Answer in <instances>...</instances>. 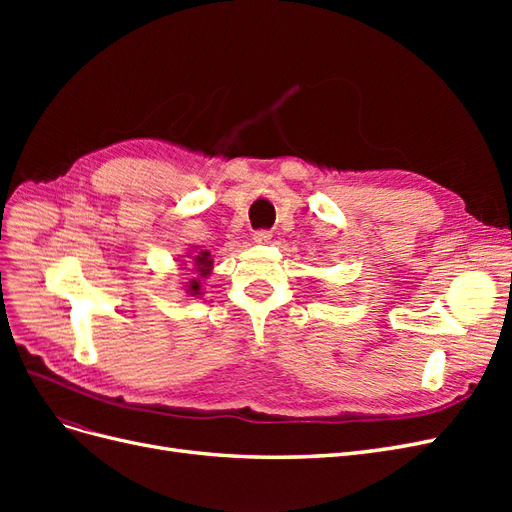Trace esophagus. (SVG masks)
Masks as SVG:
<instances>
[{"instance_id":"esophagus-1","label":"esophagus","mask_w":512,"mask_h":512,"mask_svg":"<svg viewBox=\"0 0 512 512\" xmlns=\"http://www.w3.org/2000/svg\"><path fill=\"white\" fill-rule=\"evenodd\" d=\"M271 230H256L254 232V241L258 243V245H267L269 241H271Z\"/></svg>"}]
</instances>
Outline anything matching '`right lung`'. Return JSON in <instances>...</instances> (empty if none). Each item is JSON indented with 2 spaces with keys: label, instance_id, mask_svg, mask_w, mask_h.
I'll list each match as a JSON object with an SVG mask.
<instances>
[{
  "label": "right lung",
  "instance_id": "add662e5",
  "mask_svg": "<svg viewBox=\"0 0 512 512\" xmlns=\"http://www.w3.org/2000/svg\"><path fill=\"white\" fill-rule=\"evenodd\" d=\"M192 271L198 275V277H194V280H190V284L185 282V292L190 294V297H198V294H203L200 292V280H205V277H209L211 275V271H213V258H211V252H207V250H200V252H196L194 256H192Z\"/></svg>",
  "mask_w": 512,
  "mask_h": 512
}]
</instances>
